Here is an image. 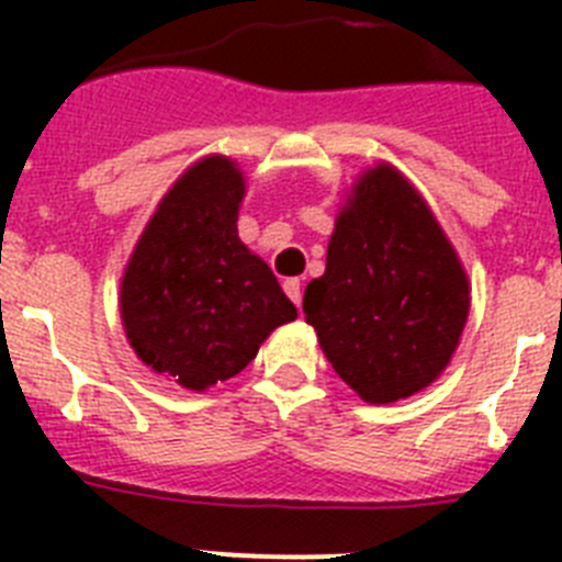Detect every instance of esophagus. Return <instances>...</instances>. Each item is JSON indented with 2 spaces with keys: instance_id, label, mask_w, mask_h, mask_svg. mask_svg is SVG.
Returning <instances> with one entry per match:
<instances>
[{
  "instance_id": "esophagus-1",
  "label": "esophagus",
  "mask_w": 562,
  "mask_h": 562,
  "mask_svg": "<svg viewBox=\"0 0 562 562\" xmlns=\"http://www.w3.org/2000/svg\"><path fill=\"white\" fill-rule=\"evenodd\" d=\"M284 292L292 297V304L301 310V301H304V286H301V278H286Z\"/></svg>"
}]
</instances>
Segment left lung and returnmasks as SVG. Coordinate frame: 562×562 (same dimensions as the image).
<instances>
[{"label":"left lung","mask_w":562,"mask_h":562,"mask_svg":"<svg viewBox=\"0 0 562 562\" xmlns=\"http://www.w3.org/2000/svg\"><path fill=\"white\" fill-rule=\"evenodd\" d=\"M467 310L464 270L419 193L389 166L362 173L304 292L331 369L366 402L405 400L448 366Z\"/></svg>","instance_id":"obj_1"}]
</instances>
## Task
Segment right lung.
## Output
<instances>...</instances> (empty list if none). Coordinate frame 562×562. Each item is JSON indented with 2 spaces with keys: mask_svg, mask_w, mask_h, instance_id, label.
Here are the masks:
<instances>
[{
  "mask_svg": "<svg viewBox=\"0 0 562 562\" xmlns=\"http://www.w3.org/2000/svg\"><path fill=\"white\" fill-rule=\"evenodd\" d=\"M241 171L207 157L173 182L121 286L126 337L146 366L191 391L236 376L297 310L238 238Z\"/></svg>",
  "mask_w": 562,
  "mask_h": 562,
  "instance_id": "right-lung-1",
  "label": "right lung"
}]
</instances>
